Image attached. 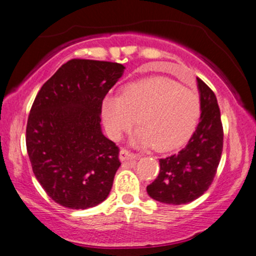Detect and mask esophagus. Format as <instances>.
<instances>
[{
    "mask_svg": "<svg viewBox=\"0 0 256 256\" xmlns=\"http://www.w3.org/2000/svg\"><path fill=\"white\" fill-rule=\"evenodd\" d=\"M136 158H137L136 154L131 153L130 150H125V148H122L119 153V159L122 160V162H126V160H131V159H136Z\"/></svg>",
    "mask_w": 256,
    "mask_h": 256,
    "instance_id": "1",
    "label": "esophagus"
}]
</instances>
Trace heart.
<instances>
[{"mask_svg":"<svg viewBox=\"0 0 256 256\" xmlns=\"http://www.w3.org/2000/svg\"><path fill=\"white\" fill-rule=\"evenodd\" d=\"M202 113L200 98L192 90L166 78H152L128 85L122 94H108L102 116L109 136L120 140L134 122V143L160 152L180 148L190 138Z\"/></svg>","mask_w":256,"mask_h":256,"instance_id":"obj_1","label":"heart"}]
</instances>
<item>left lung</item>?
<instances>
[{
    "label": "left lung",
    "mask_w": 256,
    "mask_h": 256,
    "mask_svg": "<svg viewBox=\"0 0 256 256\" xmlns=\"http://www.w3.org/2000/svg\"><path fill=\"white\" fill-rule=\"evenodd\" d=\"M202 114L187 146L178 154L160 159L158 178L147 186V193L160 203L181 206L208 190L216 175L224 147L220 108L214 92L196 78Z\"/></svg>",
    "instance_id": "1"
}]
</instances>
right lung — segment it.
Here are the masks:
<instances>
[{"label": "right lung", "instance_id": "1", "mask_svg": "<svg viewBox=\"0 0 256 256\" xmlns=\"http://www.w3.org/2000/svg\"><path fill=\"white\" fill-rule=\"evenodd\" d=\"M125 66L66 62L34 100L26 150L35 178L56 203L87 209L106 200L120 166L119 148L102 134V100Z\"/></svg>", "mask_w": 256, "mask_h": 256}]
</instances>
